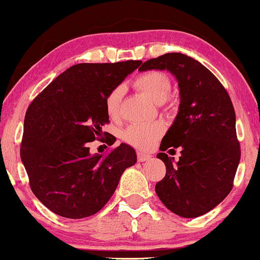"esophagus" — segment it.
I'll return each instance as SVG.
<instances>
[{
    "mask_svg": "<svg viewBox=\"0 0 260 260\" xmlns=\"http://www.w3.org/2000/svg\"><path fill=\"white\" fill-rule=\"evenodd\" d=\"M137 158H138L139 162H144V161L150 160V158H151V156H150L149 154H145V152L139 151V152H137Z\"/></svg>",
    "mask_w": 260,
    "mask_h": 260,
    "instance_id": "obj_1",
    "label": "esophagus"
}]
</instances>
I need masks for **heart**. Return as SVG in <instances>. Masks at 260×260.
I'll return each instance as SVG.
<instances>
[{
    "instance_id": "1",
    "label": "heart",
    "mask_w": 260,
    "mask_h": 260,
    "mask_svg": "<svg viewBox=\"0 0 260 260\" xmlns=\"http://www.w3.org/2000/svg\"><path fill=\"white\" fill-rule=\"evenodd\" d=\"M134 86L149 96L152 102L164 103L167 100L172 89V81L168 75L157 70H150L140 74L134 81ZM123 86L114 87L105 96V110L111 118H117L121 110V102L123 96ZM164 133L160 123H133L123 132V140L129 145L140 150H148L157 142Z\"/></svg>"
}]
</instances>
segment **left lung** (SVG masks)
<instances>
[{"label":"left lung","instance_id":"8db88e82","mask_svg":"<svg viewBox=\"0 0 260 260\" xmlns=\"http://www.w3.org/2000/svg\"><path fill=\"white\" fill-rule=\"evenodd\" d=\"M151 69L171 71L180 89L179 112L157 154L166 174L156 184V193L173 213L200 217L219 205L234 186L241 148L233 102L220 81L185 54L149 59L139 70ZM170 147L182 150L177 164L164 154Z\"/></svg>","mask_w":260,"mask_h":260}]
</instances>
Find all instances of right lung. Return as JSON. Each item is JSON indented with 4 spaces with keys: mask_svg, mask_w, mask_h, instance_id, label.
<instances>
[{
    "mask_svg": "<svg viewBox=\"0 0 260 260\" xmlns=\"http://www.w3.org/2000/svg\"><path fill=\"white\" fill-rule=\"evenodd\" d=\"M140 64L74 65L30 103L20 157L31 190L53 213L70 219L95 214L110 200L124 170L137 162L127 144L90 155L88 143L108 136L102 132L110 122L105 96Z\"/></svg>",
    "mask_w": 260,
    "mask_h": 260,
    "instance_id": "1",
    "label": "right lung"
}]
</instances>
